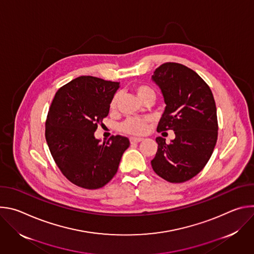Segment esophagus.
I'll use <instances>...</instances> for the list:
<instances>
[{"mask_svg": "<svg viewBox=\"0 0 254 254\" xmlns=\"http://www.w3.org/2000/svg\"><path fill=\"white\" fill-rule=\"evenodd\" d=\"M129 140H130V142H131V143H133V142L137 143V142L142 141V140H143V138H141V137H130V138H129Z\"/></svg>", "mask_w": 254, "mask_h": 254, "instance_id": "1", "label": "esophagus"}]
</instances>
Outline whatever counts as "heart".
Returning a JSON list of instances; mask_svg holds the SVG:
<instances>
[{
  "label": "heart",
  "instance_id": "1",
  "mask_svg": "<svg viewBox=\"0 0 254 254\" xmlns=\"http://www.w3.org/2000/svg\"><path fill=\"white\" fill-rule=\"evenodd\" d=\"M134 92L136 93L137 97L139 98L140 101H146L147 99H154L156 98V92L155 90L148 86V85H136L134 87ZM121 99V93L118 92L116 93L110 103V108L112 112L117 111V108L119 106V102ZM152 122V120L150 118H130L127 119V121H125L120 128L122 131L128 133V134H132V135H140L147 132L149 124Z\"/></svg>",
  "mask_w": 254,
  "mask_h": 254
}]
</instances>
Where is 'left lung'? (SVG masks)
<instances>
[{"label":"left lung","instance_id":"obj_1","mask_svg":"<svg viewBox=\"0 0 254 254\" xmlns=\"http://www.w3.org/2000/svg\"><path fill=\"white\" fill-rule=\"evenodd\" d=\"M152 80L166 103L157 130L173 129L176 137L166 143L156 138L158 151L153 170L170 183H183L208 163L218 135L215 100L210 87L192 69L168 62L158 67Z\"/></svg>","mask_w":254,"mask_h":254}]
</instances>
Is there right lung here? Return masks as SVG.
Masks as SVG:
<instances>
[{"instance_id": "1", "label": "right lung", "mask_w": 254, "mask_h": 254, "mask_svg": "<svg viewBox=\"0 0 254 254\" xmlns=\"http://www.w3.org/2000/svg\"><path fill=\"white\" fill-rule=\"evenodd\" d=\"M119 88L120 82L80 76L59 88L50 105L47 144L62 174L78 187L93 190L106 185L129 147L128 138L122 135L103 142L94 136Z\"/></svg>"}]
</instances>
